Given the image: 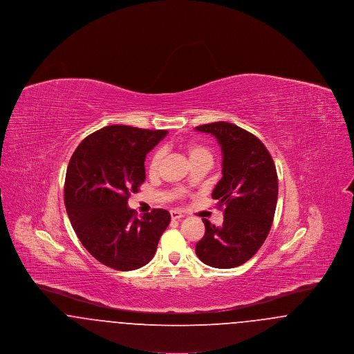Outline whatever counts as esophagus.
I'll return each mask as SVG.
<instances>
[{
	"mask_svg": "<svg viewBox=\"0 0 354 354\" xmlns=\"http://www.w3.org/2000/svg\"><path fill=\"white\" fill-rule=\"evenodd\" d=\"M169 214H171V219L172 220H179L183 218V214L179 212V211H176V209H171Z\"/></svg>",
	"mask_w": 354,
	"mask_h": 354,
	"instance_id": "34e87169",
	"label": "esophagus"
}]
</instances>
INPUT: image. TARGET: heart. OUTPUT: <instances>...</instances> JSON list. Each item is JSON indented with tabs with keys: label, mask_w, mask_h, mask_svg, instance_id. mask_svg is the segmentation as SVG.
Instances as JSON below:
<instances>
[{
	"label": "heart",
	"mask_w": 354,
	"mask_h": 354,
	"mask_svg": "<svg viewBox=\"0 0 354 354\" xmlns=\"http://www.w3.org/2000/svg\"><path fill=\"white\" fill-rule=\"evenodd\" d=\"M185 151L188 153V158H189L191 162L202 159V158H207V159L212 160V153H211V151L204 145H201V143H196V142L187 143L185 145ZM163 155H165V151L162 149H159V150H156V151L152 153L151 158L149 160V174L152 175V176L158 174L159 167H160V163H162V159H163ZM176 195L178 196L183 195V191L178 189Z\"/></svg>",
	"instance_id": "b5f03b06"
}]
</instances>
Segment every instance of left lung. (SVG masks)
<instances>
[{
  "label": "left lung",
  "instance_id": "left-lung-1",
  "mask_svg": "<svg viewBox=\"0 0 354 354\" xmlns=\"http://www.w3.org/2000/svg\"><path fill=\"white\" fill-rule=\"evenodd\" d=\"M195 130L219 142L223 178L212 198L224 205L220 227L203 219L205 234L195 252L209 267L235 268L248 261L270 234L279 194L276 167L263 142L236 124L215 122Z\"/></svg>",
  "mask_w": 354,
  "mask_h": 354
}]
</instances>
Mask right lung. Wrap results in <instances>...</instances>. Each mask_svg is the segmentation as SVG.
<instances>
[{
  "label": "right lung",
  "mask_w": 354,
  "mask_h": 354,
  "mask_svg": "<svg viewBox=\"0 0 354 354\" xmlns=\"http://www.w3.org/2000/svg\"><path fill=\"white\" fill-rule=\"evenodd\" d=\"M167 135L113 124L86 136L71 155L65 179L68 219L84 248L106 267L138 270L155 254L169 211L136 218L127 207L146 179V155Z\"/></svg>",
  "instance_id": "right-lung-1"
}]
</instances>
